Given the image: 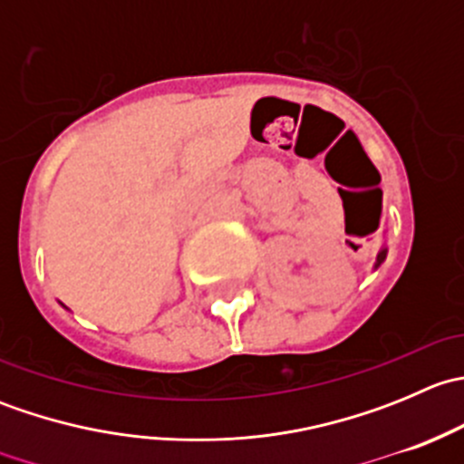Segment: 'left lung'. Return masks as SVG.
Returning <instances> with one entry per match:
<instances>
[{
	"label": "left lung",
	"instance_id": "8db88e82",
	"mask_svg": "<svg viewBox=\"0 0 464 464\" xmlns=\"http://www.w3.org/2000/svg\"><path fill=\"white\" fill-rule=\"evenodd\" d=\"M375 193H379V195H377V202H379V206H382V190H375ZM383 258H386V249L379 251V256H377V265H375V266L382 265Z\"/></svg>",
	"mask_w": 464,
	"mask_h": 464
}]
</instances>
